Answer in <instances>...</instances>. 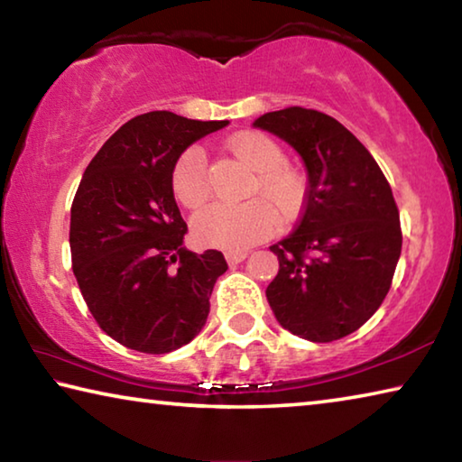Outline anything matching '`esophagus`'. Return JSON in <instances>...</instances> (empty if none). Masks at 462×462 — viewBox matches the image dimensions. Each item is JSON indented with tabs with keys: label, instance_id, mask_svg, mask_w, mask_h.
I'll list each match as a JSON object with an SVG mask.
<instances>
[{
	"label": "esophagus",
	"instance_id": "obj_1",
	"mask_svg": "<svg viewBox=\"0 0 462 462\" xmlns=\"http://www.w3.org/2000/svg\"><path fill=\"white\" fill-rule=\"evenodd\" d=\"M248 256V253H245V250H228L226 253V261H228V264H238L242 263Z\"/></svg>",
	"mask_w": 462,
	"mask_h": 462
}]
</instances>
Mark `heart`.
Segmentation results:
<instances>
[{
	"mask_svg": "<svg viewBox=\"0 0 462 462\" xmlns=\"http://www.w3.org/2000/svg\"><path fill=\"white\" fill-rule=\"evenodd\" d=\"M232 151L256 171L250 193L263 199L245 203H212L193 216V236L203 246L245 250L267 240L277 228V214L289 217L301 199L303 183L295 171L283 167L285 152L275 140L263 134H240L232 138ZM175 198L185 208H199L209 195L208 159L201 146H189L179 154L171 173ZM272 205L269 207L266 201Z\"/></svg>",
	"mask_w": 462,
	"mask_h": 462,
	"instance_id": "heart-1",
	"label": "heart"
}]
</instances>
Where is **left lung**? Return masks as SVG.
<instances>
[{"label": "left lung", "mask_w": 462, "mask_h": 462, "mask_svg": "<svg viewBox=\"0 0 462 462\" xmlns=\"http://www.w3.org/2000/svg\"><path fill=\"white\" fill-rule=\"evenodd\" d=\"M293 148L308 171L300 224L271 253L267 287L277 322L310 342L358 330L385 300L402 254L393 193L371 152L338 120L285 107L253 122Z\"/></svg>", "instance_id": "1"}]
</instances>
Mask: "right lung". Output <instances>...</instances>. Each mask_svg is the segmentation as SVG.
<instances>
[{
    "instance_id": "obj_1",
    "label": "right lung",
    "mask_w": 462,
    "mask_h": 462,
    "mask_svg": "<svg viewBox=\"0 0 462 462\" xmlns=\"http://www.w3.org/2000/svg\"><path fill=\"white\" fill-rule=\"evenodd\" d=\"M224 126L148 112L114 132L85 169L71 206L73 273L101 330L126 348L173 353L206 326L228 264L217 250L183 246L171 173L187 146Z\"/></svg>"
}]
</instances>
